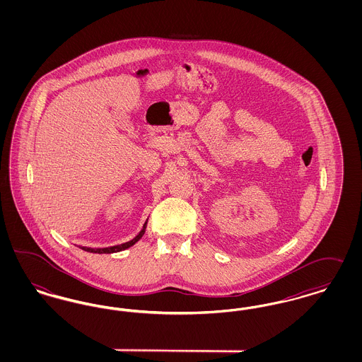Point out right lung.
<instances>
[{
    "label": "right lung",
    "instance_id": "right-lung-1",
    "mask_svg": "<svg viewBox=\"0 0 362 362\" xmlns=\"http://www.w3.org/2000/svg\"><path fill=\"white\" fill-rule=\"evenodd\" d=\"M146 224H148V220L145 221V224L142 226V229L139 230L136 238H133L130 241H126V243H122V244H117V245H110V247H102V248H90V247H83V245H78L81 250H84L86 252H92V254H114V252H119L123 250H127L130 248L132 245H134L145 233V229H146Z\"/></svg>",
    "mask_w": 362,
    "mask_h": 362
}]
</instances>
